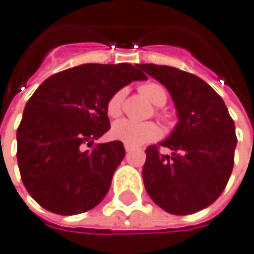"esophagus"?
Instances as JSON below:
<instances>
[{
	"instance_id": "34e87169",
	"label": "esophagus",
	"mask_w": 254,
	"mask_h": 254,
	"mask_svg": "<svg viewBox=\"0 0 254 254\" xmlns=\"http://www.w3.org/2000/svg\"><path fill=\"white\" fill-rule=\"evenodd\" d=\"M124 149H126V152H130L131 148H130V146H128V145H124Z\"/></svg>"
}]
</instances>
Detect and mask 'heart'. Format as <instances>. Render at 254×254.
<instances>
[{
	"label": "heart",
	"mask_w": 254,
	"mask_h": 254,
	"mask_svg": "<svg viewBox=\"0 0 254 254\" xmlns=\"http://www.w3.org/2000/svg\"><path fill=\"white\" fill-rule=\"evenodd\" d=\"M139 91L150 104H153L155 106H163L167 101V92L160 84L146 83L141 85ZM124 95H126L124 90H120L110 97L108 106H106L108 115L110 117H117L122 113ZM110 134L115 139L122 141L123 144L128 146H139V145L148 144L150 141H155L156 138H159L160 128L156 124L150 123V122L137 123L130 119H120L112 126Z\"/></svg>",
	"instance_id": "obj_1"
}]
</instances>
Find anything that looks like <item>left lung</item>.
Returning a JSON list of instances; mask_svg holds the SVG:
<instances>
[{
    "mask_svg": "<svg viewBox=\"0 0 254 254\" xmlns=\"http://www.w3.org/2000/svg\"><path fill=\"white\" fill-rule=\"evenodd\" d=\"M170 92L178 123L159 145L148 146L142 169L145 190L171 214H192L210 206L225 188L234 167L235 124L221 97L195 74L171 66L137 64Z\"/></svg>",
    "mask_w": 254,
    "mask_h": 254,
    "instance_id": "1",
    "label": "left lung"
}]
</instances>
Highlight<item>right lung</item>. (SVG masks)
Listing matches in <instances>:
<instances>
[{"label":"right lung","mask_w":254,"mask_h":254,"mask_svg":"<svg viewBox=\"0 0 254 254\" xmlns=\"http://www.w3.org/2000/svg\"><path fill=\"white\" fill-rule=\"evenodd\" d=\"M146 76L130 64H85L48 77L31 95L17 128V164L31 197L71 216L102 202L123 160V142L94 141L110 128L108 102Z\"/></svg>","instance_id":"1"}]
</instances>
